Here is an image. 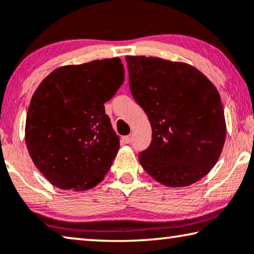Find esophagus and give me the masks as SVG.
<instances>
[{
    "mask_svg": "<svg viewBox=\"0 0 254 254\" xmlns=\"http://www.w3.org/2000/svg\"><path fill=\"white\" fill-rule=\"evenodd\" d=\"M123 139H124V141H125V143H130V141H131V136H130V135L124 136Z\"/></svg>",
    "mask_w": 254,
    "mask_h": 254,
    "instance_id": "34e87169",
    "label": "esophagus"
}]
</instances>
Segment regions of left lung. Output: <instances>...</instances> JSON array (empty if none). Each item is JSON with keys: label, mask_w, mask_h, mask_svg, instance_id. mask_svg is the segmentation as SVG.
<instances>
[{"label": "left lung", "mask_w": 254, "mask_h": 254, "mask_svg": "<svg viewBox=\"0 0 254 254\" xmlns=\"http://www.w3.org/2000/svg\"><path fill=\"white\" fill-rule=\"evenodd\" d=\"M129 88L152 128L138 154L144 171L167 187H187L212 170L226 139L225 112L213 83L193 66L127 56Z\"/></svg>", "instance_id": "8db88e82"}]
</instances>
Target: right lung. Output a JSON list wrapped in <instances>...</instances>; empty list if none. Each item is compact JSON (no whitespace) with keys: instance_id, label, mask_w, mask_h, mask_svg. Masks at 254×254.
Instances as JSON below:
<instances>
[{"instance_id":"right-lung-1","label":"right lung","mask_w":254,"mask_h":254,"mask_svg":"<svg viewBox=\"0 0 254 254\" xmlns=\"http://www.w3.org/2000/svg\"><path fill=\"white\" fill-rule=\"evenodd\" d=\"M120 58L55 69L33 95L25 139L38 170L60 189L94 188L120 148L104 104L124 83Z\"/></svg>"}]
</instances>
